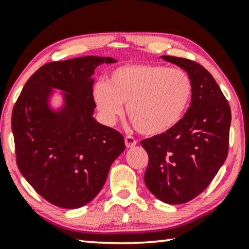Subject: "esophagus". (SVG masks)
Here are the masks:
<instances>
[{
    "mask_svg": "<svg viewBox=\"0 0 249 249\" xmlns=\"http://www.w3.org/2000/svg\"><path fill=\"white\" fill-rule=\"evenodd\" d=\"M124 142H125V146H127L128 148L135 147V146L137 145V141H136L134 137H131V136H127V137L124 138Z\"/></svg>",
    "mask_w": 249,
    "mask_h": 249,
    "instance_id": "34e87169",
    "label": "esophagus"
}]
</instances>
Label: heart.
<instances>
[{"label": "heart", "instance_id": "obj_1", "mask_svg": "<svg viewBox=\"0 0 249 249\" xmlns=\"http://www.w3.org/2000/svg\"><path fill=\"white\" fill-rule=\"evenodd\" d=\"M193 96L188 73L156 64H127L113 69L107 84L97 83L93 100L105 124L127 114L142 135L165 134L181 121Z\"/></svg>", "mask_w": 249, "mask_h": 249}]
</instances>
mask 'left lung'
<instances>
[{"mask_svg": "<svg viewBox=\"0 0 249 249\" xmlns=\"http://www.w3.org/2000/svg\"><path fill=\"white\" fill-rule=\"evenodd\" d=\"M188 73L193 83L190 107L165 134L142 141L148 154L144 181L156 198L183 204L206 189L226 161L231 111L212 74L200 64L162 55Z\"/></svg>", "mask_w": 249, "mask_h": 249, "instance_id": "obj_1", "label": "left lung"}]
</instances>
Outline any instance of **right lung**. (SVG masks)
Here are the masks:
<instances>
[{"label": "right lung", "instance_id": "obj_1", "mask_svg": "<svg viewBox=\"0 0 249 249\" xmlns=\"http://www.w3.org/2000/svg\"><path fill=\"white\" fill-rule=\"evenodd\" d=\"M110 56H81L40 67L23 86L12 112L17 164L47 202L79 209L103 188L124 151L120 132L93 117L94 71ZM61 91V105L52 100Z\"/></svg>", "mask_w": 249, "mask_h": 249}]
</instances>
